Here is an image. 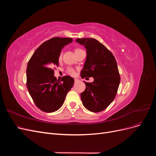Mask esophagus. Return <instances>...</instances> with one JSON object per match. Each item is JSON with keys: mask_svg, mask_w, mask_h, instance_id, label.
<instances>
[{"mask_svg": "<svg viewBox=\"0 0 156 156\" xmlns=\"http://www.w3.org/2000/svg\"><path fill=\"white\" fill-rule=\"evenodd\" d=\"M74 81H75V83H78L80 81H79V79H74Z\"/></svg>", "mask_w": 156, "mask_h": 156, "instance_id": "1", "label": "esophagus"}]
</instances>
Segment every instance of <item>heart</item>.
Wrapping results in <instances>:
<instances>
[{
  "label": "heart",
  "instance_id": "obj_1",
  "mask_svg": "<svg viewBox=\"0 0 156 156\" xmlns=\"http://www.w3.org/2000/svg\"><path fill=\"white\" fill-rule=\"evenodd\" d=\"M80 50H81V49H75V53H77V51H80ZM62 52L60 51L59 55H58V61H61V60H62ZM67 73H68L69 75H72V76H73V75H74L75 73V70H74L72 68H68L67 69Z\"/></svg>",
  "mask_w": 156,
  "mask_h": 156
}]
</instances>
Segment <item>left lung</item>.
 <instances>
[{"mask_svg": "<svg viewBox=\"0 0 156 156\" xmlns=\"http://www.w3.org/2000/svg\"><path fill=\"white\" fill-rule=\"evenodd\" d=\"M79 44L87 49V58L81 77H92V83L84 82V91L81 94L83 104L94 112L105 110L114 100L119 88L120 76L114 55L106 47L94 38H79Z\"/></svg>", "mask_w": 156, "mask_h": 156, "instance_id": "obj_1", "label": "left lung"}]
</instances>
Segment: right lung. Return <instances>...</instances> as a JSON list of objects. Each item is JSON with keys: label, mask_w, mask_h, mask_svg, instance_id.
Wrapping results in <instances>:
<instances>
[{"label": "right lung", "mask_w": 156, "mask_h": 156, "mask_svg": "<svg viewBox=\"0 0 156 156\" xmlns=\"http://www.w3.org/2000/svg\"><path fill=\"white\" fill-rule=\"evenodd\" d=\"M72 41L69 37H53L40 45L28 62L27 87L35 105L42 111L59 109L73 85L74 79L70 76H64L60 81L56 79L53 69L58 66L61 49Z\"/></svg>", "instance_id": "right-lung-1"}]
</instances>
